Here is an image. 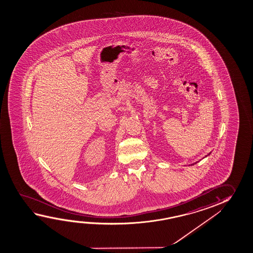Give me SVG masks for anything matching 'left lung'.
Masks as SVG:
<instances>
[{
    "label": "left lung",
    "mask_w": 253,
    "mask_h": 253,
    "mask_svg": "<svg viewBox=\"0 0 253 253\" xmlns=\"http://www.w3.org/2000/svg\"><path fill=\"white\" fill-rule=\"evenodd\" d=\"M210 154H211V152L209 153V155H208V156H209V155H210ZM208 156H206V157H208ZM195 164H197V163H195ZM194 165V164H193V165Z\"/></svg>",
    "instance_id": "left-lung-1"
}]
</instances>
